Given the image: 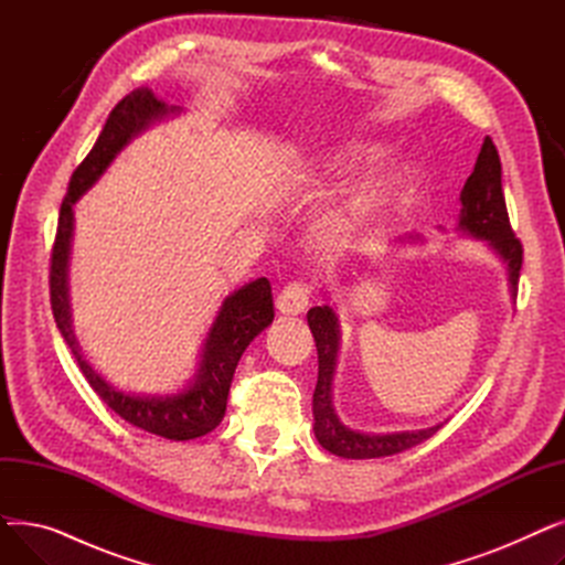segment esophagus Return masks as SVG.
I'll return each instance as SVG.
<instances>
[{
	"label": "esophagus",
	"mask_w": 565,
	"mask_h": 565,
	"mask_svg": "<svg viewBox=\"0 0 565 565\" xmlns=\"http://www.w3.org/2000/svg\"><path fill=\"white\" fill-rule=\"evenodd\" d=\"M311 290L302 281H292L288 284L279 295H277V309L284 316H298L305 313L309 307Z\"/></svg>",
	"instance_id": "obj_1"
}]
</instances>
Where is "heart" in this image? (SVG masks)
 I'll use <instances>...</instances> for the list:
<instances>
[{
	"label": "heart",
	"mask_w": 565,
	"mask_h": 565,
	"mask_svg": "<svg viewBox=\"0 0 565 565\" xmlns=\"http://www.w3.org/2000/svg\"><path fill=\"white\" fill-rule=\"evenodd\" d=\"M390 151L387 146L373 141V139H343L341 143L322 148L320 153L311 156V171L320 173H354V171H364L373 169L380 162L387 160ZM309 171L298 169L290 171L286 178V188L292 190L298 188ZM407 190V175L405 173H392V175H380L375 181H371L358 196L352 201V207L358 215H382L390 213L392 207L403 199ZM322 249L332 254L334 252V241L332 237H322Z\"/></svg>",
	"instance_id": "1"
}]
</instances>
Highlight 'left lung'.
Returning <instances> with one entry per match:
<instances>
[{
  "label": "left lung",
  "instance_id": "obj_1",
  "mask_svg": "<svg viewBox=\"0 0 565 565\" xmlns=\"http://www.w3.org/2000/svg\"><path fill=\"white\" fill-rule=\"evenodd\" d=\"M460 222L458 228L471 237L486 241L490 249L507 263L511 295L515 298L518 279L522 270V243L515 237L507 199L501 190V162L499 153L490 137H486L481 153L473 164L471 175L460 192ZM407 241H419L417 235H407ZM309 330L313 334L318 348V384L313 392V433L320 441L322 449L339 458H384L407 451L417 444L433 437L441 424H435L424 430H405V433H387V435H373L352 430L339 422L332 407V380L337 369V354H339V318L337 311L328 305L313 307L307 313Z\"/></svg>",
  "mask_w": 565,
  "mask_h": 565
}]
</instances>
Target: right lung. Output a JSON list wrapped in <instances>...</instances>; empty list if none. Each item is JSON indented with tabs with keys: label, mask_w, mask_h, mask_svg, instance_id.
I'll return each mask as SVG.
<instances>
[{
	"label": "right lung",
	"mask_w": 565,
	"mask_h": 565,
	"mask_svg": "<svg viewBox=\"0 0 565 565\" xmlns=\"http://www.w3.org/2000/svg\"><path fill=\"white\" fill-rule=\"evenodd\" d=\"M178 111H181V107L164 105L160 98H156L151 88H135L132 94H128L111 109L92 153L75 169L62 211H58L56 237L50 258V302L56 328L75 354L79 371L118 417L146 433L185 441L215 430L224 419L226 398L237 362H241L247 345L275 320L270 281L260 277L228 295L217 311L211 332L205 337L194 380L188 390L171 396L126 394L109 384L98 371H94V366L84 360L82 348L75 339L68 302L73 205L98 181L114 158L124 151V146L130 143V139H135L151 124L162 121L164 116Z\"/></svg>",
	"instance_id": "1"
}]
</instances>
